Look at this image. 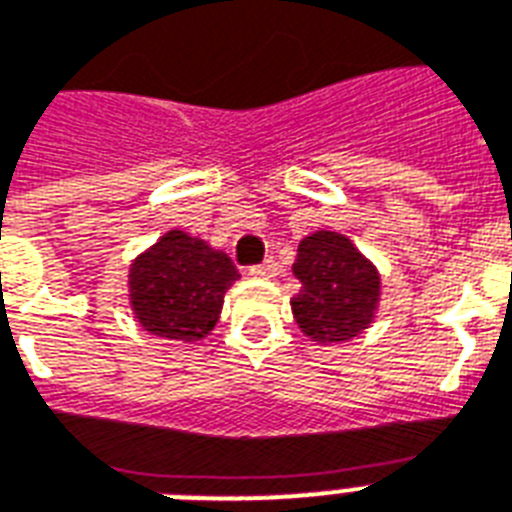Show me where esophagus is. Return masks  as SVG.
<instances>
[{"label": "esophagus", "instance_id": "obj_1", "mask_svg": "<svg viewBox=\"0 0 512 512\" xmlns=\"http://www.w3.org/2000/svg\"><path fill=\"white\" fill-rule=\"evenodd\" d=\"M276 273H279L276 260H263V263L249 265V276H255V279H273Z\"/></svg>", "mask_w": 512, "mask_h": 512}]
</instances>
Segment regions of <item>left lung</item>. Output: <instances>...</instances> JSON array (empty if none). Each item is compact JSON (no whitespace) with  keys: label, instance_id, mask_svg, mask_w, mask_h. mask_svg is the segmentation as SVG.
<instances>
[{"label":"left lung","instance_id":"1","mask_svg":"<svg viewBox=\"0 0 512 512\" xmlns=\"http://www.w3.org/2000/svg\"><path fill=\"white\" fill-rule=\"evenodd\" d=\"M292 273L300 279L292 314L311 341L343 343L373 322L381 279L346 236L333 230L306 236Z\"/></svg>","mask_w":512,"mask_h":512}]
</instances>
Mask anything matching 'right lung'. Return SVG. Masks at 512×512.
<instances>
[{"mask_svg":"<svg viewBox=\"0 0 512 512\" xmlns=\"http://www.w3.org/2000/svg\"><path fill=\"white\" fill-rule=\"evenodd\" d=\"M239 271L225 252L169 230L131 265V306L147 333L193 343L212 333Z\"/></svg>","mask_w":512,"mask_h":512,"instance_id":"right-lung-1","label":"right lung"}]
</instances>
